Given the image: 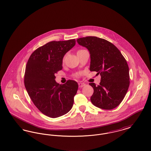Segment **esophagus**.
I'll return each mask as SVG.
<instances>
[{
    "label": "esophagus",
    "instance_id": "esophagus-1",
    "mask_svg": "<svg viewBox=\"0 0 151 151\" xmlns=\"http://www.w3.org/2000/svg\"><path fill=\"white\" fill-rule=\"evenodd\" d=\"M86 86V84L84 83H79V88H82L83 86Z\"/></svg>",
    "mask_w": 151,
    "mask_h": 151
}]
</instances>
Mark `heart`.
<instances>
[{
    "label": "heart",
    "instance_id": "heart-1",
    "mask_svg": "<svg viewBox=\"0 0 151 151\" xmlns=\"http://www.w3.org/2000/svg\"><path fill=\"white\" fill-rule=\"evenodd\" d=\"M79 75H80V73H76V74H75V76H76V77H78Z\"/></svg>",
    "mask_w": 151,
    "mask_h": 151
}]
</instances>
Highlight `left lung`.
<instances>
[{
	"label": "left lung",
	"instance_id": "1",
	"mask_svg": "<svg viewBox=\"0 0 151 151\" xmlns=\"http://www.w3.org/2000/svg\"><path fill=\"white\" fill-rule=\"evenodd\" d=\"M76 41L89 51L90 71L101 76L99 86L89 83L94 90L92 103L102 109H114L123 100L129 87V68L125 58L115 45L106 40L89 36Z\"/></svg>",
	"mask_w": 151,
	"mask_h": 151
}]
</instances>
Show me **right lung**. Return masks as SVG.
<instances>
[{"mask_svg":"<svg viewBox=\"0 0 151 151\" xmlns=\"http://www.w3.org/2000/svg\"><path fill=\"white\" fill-rule=\"evenodd\" d=\"M75 43V39L48 42L31 54L26 65L24 84L29 97L42 113L51 118L65 115L73 106L78 83L69 80L59 84L55 73L62 70L63 58Z\"/></svg>","mask_w":151,"mask_h":151,"instance_id":"obj_1","label":"right lung"}]
</instances>
